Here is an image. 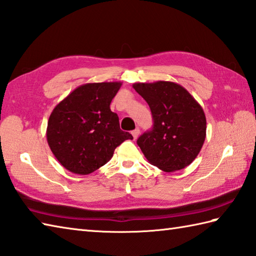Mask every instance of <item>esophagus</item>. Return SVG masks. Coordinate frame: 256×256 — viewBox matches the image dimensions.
I'll list each match as a JSON object with an SVG mask.
<instances>
[{"label":"esophagus","mask_w":256,"mask_h":256,"mask_svg":"<svg viewBox=\"0 0 256 256\" xmlns=\"http://www.w3.org/2000/svg\"><path fill=\"white\" fill-rule=\"evenodd\" d=\"M132 135H133V138H134V140H136V138H138V136L140 135V128H138L133 130V131H132Z\"/></svg>","instance_id":"34e87169"}]
</instances>
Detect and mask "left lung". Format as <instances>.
<instances>
[{
  "label": "left lung",
  "mask_w": 256,
  "mask_h": 256,
  "mask_svg": "<svg viewBox=\"0 0 256 256\" xmlns=\"http://www.w3.org/2000/svg\"><path fill=\"white\" fill-rule=\"evenodd\" d=\"M148 102L153 128L138 138L144 156L164 172L186 168L198 156L206 136V118L201 105L182 85L168 81L134 83Z\"/></svg>",
  "instance_id": "8db88e82"
}]
</instances>
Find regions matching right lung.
<instances>
[{"label": "right lung", "mask_w": 256, "mask_h": 256, "mask_svg": "<svg viewBox=\"0 0 256 256\" xmlns=\"http://www.w3.org/2000/svg\"><path fill=\"white\" fill-rule=\"evenodd\" d=\"M121 82L80 85L54 108L50 115L46 140L54 156L68 171L86 175L112 158L125 140H133L120 128L118 116L110 108Z\"/></svg>", "instance_id": "obj_1"}]
</instances>
